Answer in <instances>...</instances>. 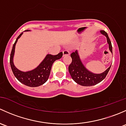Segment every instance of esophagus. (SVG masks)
<instances>
[{
  "instance_id": "esophagus-1",
  "label": "esophagus",
  "mask_w": 126,
  "mask_h": 126,
  "mask_svg": "<svg viewBox=\"0 0 126 126\" xmlns=\"http://www.w3.org/2000/svg\"><path fill=\"white\" fill-rule=\"evenodd\" d=\"M70 55V53L68 50H64L63 51V57H64V56H69Z\"/></svg>"
}]
</instances>
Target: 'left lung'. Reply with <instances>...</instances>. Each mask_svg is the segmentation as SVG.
Segmentation results:
<instances>
[{
  "label": "left lung",
  "mask_w": 126,
  "mask_h": 126,
  "mask_svg": "<svg viewBox=\"0 0 126 126\" xmlns=\"http://www.w3.org/2000/svg\"><path fill=\"white\" fill-rule=\"evenodd\" d=\"M101 33L105 35L109 44V49L112 53V46L108 34L104 30H101ZM72 62L68 67V70L72 79L77 83L85 87H89L97 84L105 78L110 69V66L106 71L101 74H94L89 71L80 60L78 51L76 50L71 54Z\"/></svg>",
  "instance_id": "obj_1"
}]
</instances>
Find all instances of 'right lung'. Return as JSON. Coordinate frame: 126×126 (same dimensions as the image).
<instances>
[{
	"instance_id": "add662e5",
	"label": "right lung",
	"mask_w": 126,
	"mask_h": 126,
	"mask_svg": "<svg viewBox=\"0 0 126 126\" xmlns=\"http://www.w3.org/2000/svg\"><path fill=\"white\" fill-rule=\"evenodd\" d=\"M30 31V30H25ZM23 33H21L16 39V41L14 43L10 54V63L11 69L16 78L21 83H23L25 85L30 87H37L44 84L48 80L49 75L50 73L52 66L54 62L57 60L60 59L63 56V52H60L57 55H53L51 54H47L43 62L39 64L38 67L33 70L22 72L19 71L15 67L13 63V57L15 54V46L17 40L21 36Z\"/></svg>"
}]
</instances>
